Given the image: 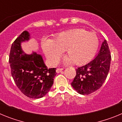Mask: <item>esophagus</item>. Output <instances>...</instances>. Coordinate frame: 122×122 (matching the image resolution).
Returning a JSON list of instances; mask_svg holds the SVG:
<instances>
[{
	"label": "esophagus",
	"instance_id": "34e87169",
	"mask_svg": "<svg viewBox=\"0 0 122 122\" xmlns=\"http://www.w3.org/2000/svg\"><path fill=\"white\" fill-rule=\"evenodd\" d=\"M63 70V68H57V70H56V72H57V73H60V72L62 71Z\"/></svg>",
	"mask_w": 122,
	"mask_h": 122
}]
</instances>
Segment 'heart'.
Returning a JSON list of instances; mask_svg holds the SVG:
<instances>
[{"mask_svg":"<svg viewBox=\"0 0 122 122\" xmlns=\"http://www.w3.org/2000/svg\"><path fill=\"white\" fill-rule=\"evenodd\" d=\"M100 45L97 35L84 29H75L59 33L55 40L44 39L42 49L52 65H56L66 49L68 56L64 58L67 63H87L94 57Z\"/></svg>","mask_w":122,"mask_h":122,"instance_id":"b5f03b06","label":"heart"}]
</instances>
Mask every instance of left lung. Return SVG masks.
<instances>
[{
	"mask_svg": "<svg viewBox=\"0 0 122 122\" xmlns=\"http://www.w3.org/2000/svg\"><path fill=\"white\" fill-rule=\"evenodd\" d=\"M111 56L106 40L97 56L85 65L76 69V75L71 84L77 93L89 95L98 90L107 77Z\"/></svg>",
	"mask_w": 122,
	"mask_h": 122,
	"instance_id": "1",
	"label": "left lung"
}]
</instances>
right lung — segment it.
Here are the masks:
<instances>
[{"mask_svg": "<svg viewBox=\"0 0 122 122\" xmlns=\"http://www.w3.org/2000/svg\"><path fill=\"white\" fill-rule=\"evenodd\" d=\"M29 38V32L24 31L13 43L9 56L11 73L24 95L31 98H40L53 85L56 68L48 69L41 56L36 52L27 55L22 51L21 43Z\"/></svg>", "mask_w": 122, "mask_h": 122, "instance_id": "add662e5", "label": "right lung"}]
</instances>
